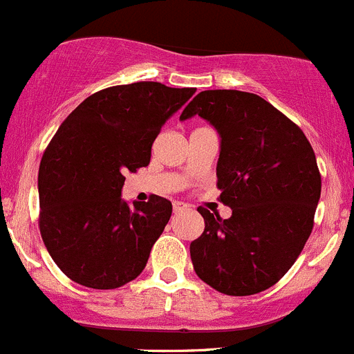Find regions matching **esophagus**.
<instances>
[{"label":"esophagus","instance_id":"esophagus-1","mask_svg":"<svg viewBox=\"0 0 354 354\" xmlns=\"http://www.w3.org/2000/svg\"><path fill=\"white\" fill-rule=\"evenodd\" d=\"M173 211H174V214L187 211V204H185V202H180V201H174L173 202Z\"/></svg>","mask_w":354,"mask_h":354}]
</instances>
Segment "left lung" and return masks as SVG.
<instances>
[{
    "label": "left lung",
    "mask_w": 354,
    "mask_h": 354,
    "mask_svg": "<svg viewBox=\"0 0 354 354\" xmlns=\"http://www.w3.org/2000/svg\"><path fill=\"white\" fill-rule=\"evenodd\" d=\"M201 115L221 136L223 219L198 207L204 233L190 243L198 279L226 296L275 286L296 263L313 230L322 176L313 147L297 124L254 93L201 91L180 119Z\"/></svg>",
    "instance_id": "8db88e82"
}]
</instances>
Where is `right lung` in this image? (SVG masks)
<instances>
[{"instance_id": "right-lung-1", "label": "right lung", "mask_w": 354, "mask_h": 354, "mask_svg": "<svg viewBox=\"0 0 354 354\" xmlns=\"http://www.w3.org/2000/svg\"><path fill=\"white\" fill-rule=\"evenodd\" d=\"M195 88L153 81L111 86L74 109L39 164V232L51 259L75 283L118 289L145 268L173 212L167 198L128 205L124 174L149 166L164 122Z\"/></svg>"}]
</instances>
